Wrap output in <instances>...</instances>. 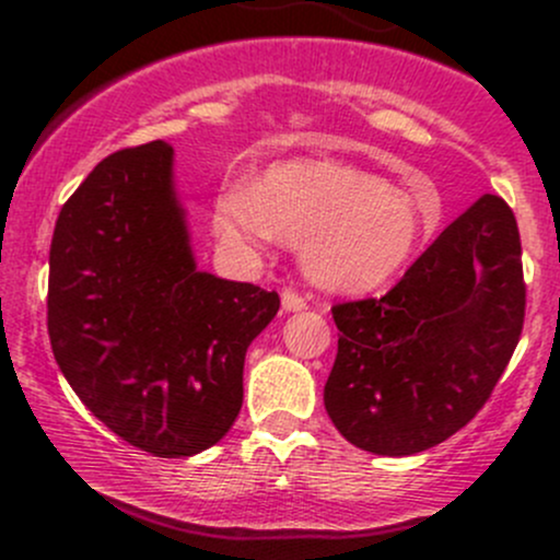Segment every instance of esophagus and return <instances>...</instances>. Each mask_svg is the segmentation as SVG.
<instances>
[{
	"label": "esophagus",
	"instance_id": "esophagus-1",
	"mask_svg": "<svg viewBox=\"0 0 560 560\" xmlns=\"http://www.w3.org/2000/svg\"><path fill=\"white\" fill-rule=\"evenodd\" d=\"M281 307H284L287 313L305 311V300H302L298 292H292V289H287V292H281Z\"/></svg>",
	"mask_w": 560,
	"mask_h": 560
}]
</instances>
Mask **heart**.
<instances>
[{
    "instance_id": "b5f03b06",
    "label": "heart",
    "mask_w": 560,
    "mask_h": 560,
    "mask_svg": "<svg viewBox=\"0 0 560 560\" xmlns=\"http://www.w3.org/2000/svg\"><path fill=\"white\" fill-rule=\"evenodd\" d=\"M436 221L374 173L331 160L276 163L258 184L218 189L213 229L229 253L260 258L300 242L302 273L326 292L361 294L408 266Z\"/></svg>"
}]
</instances>
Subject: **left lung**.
<instances>
[{"mask_svg":"<svg viewBox=\"0 0 560 560\" xmlns=\"http://www.w3.org/2000/svg\"><path fill=\"white\" fill-rule=\"evenodd\" d=\"M516 218L479 197L378 300L331 307L324 387L339 434L374 455H416L464 429L503 376L524 326Z\"/></svg>","mask_w":560,"mask_h":560,"instance_id":"1","label":"left lung"}]
</instances>
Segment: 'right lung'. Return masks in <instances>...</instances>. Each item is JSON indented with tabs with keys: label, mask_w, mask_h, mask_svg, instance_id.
Listing matches in <instances>:
<instances>
[{
	"label": "right lung",
	"mask_w": 560,
	"mask_h": 560,
	"mask_svg": "<svg viewBox=\"0 0 560 560\" xmlns=\"http://www.w3.org/2000/svg\"><path fill=\"white\" fill-rule=\"evenodd\" d=\"M276 311V292L197 268L168 141L105 158L62 205L49 342L81 402L128 445L158 458L213 447Z\"/></svg>",
	"instance_id": "add662e5"
}]
</instances>
